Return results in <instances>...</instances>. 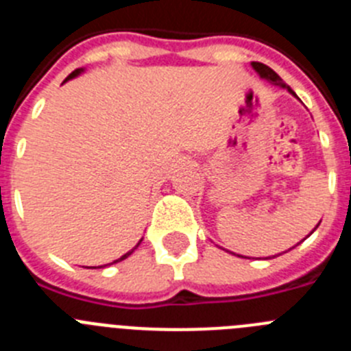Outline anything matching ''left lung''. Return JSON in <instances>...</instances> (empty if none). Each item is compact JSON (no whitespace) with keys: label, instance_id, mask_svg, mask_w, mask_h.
<instances>
[{"label":"left lung","instance_id":"obj_1","mask_svg":"<svg viewBox=\"0 0 351 351\" xmlns=\"http://www.w3.org/2000/svg\"><path fill=\"white\" fill-rule=\"evenodd\" d=\"M253 68H255L256 71H258L260 73V77H263V79H267V80H271L272 84H278V86H283V88H287L288 91L291 93V95H295V93L291 91L290 88H288L287 84L283 82V80H281V77L278 75V73H276L274 70H272V68H269L267 64H263V63H258V61H253Z\"/></svg>","mask_w":351,"mask_h":351}]
</instances>
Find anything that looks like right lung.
<instances>
[{
    "mask_svg": "<svg viewBox=\"0 0 351 351\" xmlns=\"http://www.w3.org/2000/svg\"><path fill=\"white\" fill-rule=\"evenodd\" d=\"M77 73H80V70H75V71H71L70 75H68V77H66V79H64V80H70V79H73V77H75V75H77ZM138 244H141V243H138ZM138 244H137V246H135V247H133V250H132V251H128V253H125V255L121 256V258L114 260V262H112V263H116V262H121V260H125V258H128V256H130V255H132L133 251L137 250V247H138Z\"/></svg>",
    "mask_w": 351,
    "mask_h": 351,
    "instance_id": "add662e5",
    "label": "right lung"
}]
</instances>
